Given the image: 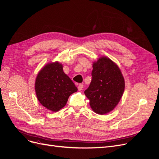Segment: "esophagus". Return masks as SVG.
Masks as SVG:
<instances>
[{
	"mask_svg": "<svg viewBox=\"0 0 159 159\" xmlns=\"http://www.w3.org/2000/svg\"><path fill=\"white\" fill-rule=\"evenodd\" d=\"M83 87H84V85H83V84H80L78 85V90H79V91H81V90H82V89H83Z\"/></svg>",
	"mask_w": 159,
	"mask_h": 159,
	"instance_id": "34e87169",
	"label": "esophagus"
}]
</instances>
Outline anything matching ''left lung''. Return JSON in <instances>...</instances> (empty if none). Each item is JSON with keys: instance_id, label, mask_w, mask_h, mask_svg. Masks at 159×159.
Masks as SVG:
<instances>
[{"instance_id": "left-lung-1", "label": "left lung", "mask_w": 159, "mask_h": 159, "mask_svg": "<svg viewBox=\"0 0 159 159\" xmlns=\"http://www.w3.org/2000/svg\"><path fill=\"white\" fill-rule=\"evenodd\" d=\"M92 80L84 93L90 107L99 115L111 111L117 106L125 89V80L118 66L102 56L94 61L91 72Z\"/></svg>"}]
</instances>
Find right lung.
Instances as JSON below:
<instances>
[{
    "label": "right lung",
    "instance_id": "obj_1",
    "mask_svg": "<svg viewBox=\"0 0 159 159\" xmlns=\"http://www.w3.org/2000/svg\"><path fill=\"white\" fill-rule=\"evenodd\" d=\"M35 91L43 106L56 112L65 106L70 95L78 88L64 72L62 64L56 61L40 70L36 79Z\"/></svg>",
    "mask_w": 159,
    "mask_h": 159
}]
</instances>
